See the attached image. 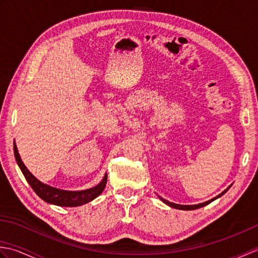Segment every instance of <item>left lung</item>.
Here are the masks:
<instances>
[{"label": "left lung", "instance_id": "8db88e82", "mask_svg": "<svg viewBox=\"0 0 258 258\" xmlns=\"http://www.w3.org/2000/svg\"><path fill=\"white\" fill-rule=\"evenodd\" d=\"M229 187H231V185H229L225 190H223L220 195H217L216 197H214V199H212V200H210V201H207V202H204V203H200V204H195V205H180V204H175V203H172V202H168V201H166V200H164L163 197H161V196H158V197H160V200H161L163 203H165L166 205H168L169 207H172V208H176V210H182V211H193V210H197V208H201V207H203V206H206L207 204H210L211 202L215 201L216 199H218V197H221L222 195H224V194L226 193V191L229 189Z\"/></svg>", "mask_w": 258, "mask_h": 258}]
</instances>
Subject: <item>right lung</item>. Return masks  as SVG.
Segmentation results:
<instances>
[{"label": "right lung", "instance_id": "right-lung-1", "mask_svg": "<svg viewBox=\"0 0 258 258\" xmlns=\"http://www.w3.org/2000/svg\"><path fill=\"white\" fill-rule=\"evenodd\" d=\"M14 155H15L16 162H18V165L22 171V173H23L24 177L26 178L27 183L31 185V187L38 195V197H41L43 201H45L46 203H50V204L64 206V207L81 206L96 199V197L104 190V188H105L107 174L104 175L103 179L96 186H94V187L83 189V190H65V189H59L56 187H52V186L42 183L41 180H38L34 175L27 169V167L24 165V163L21 160V156L19 154L18 147H16L15 141H14Z\"/></svg>", "mask_w": 258, "mask_h": 258}]
</instances>
